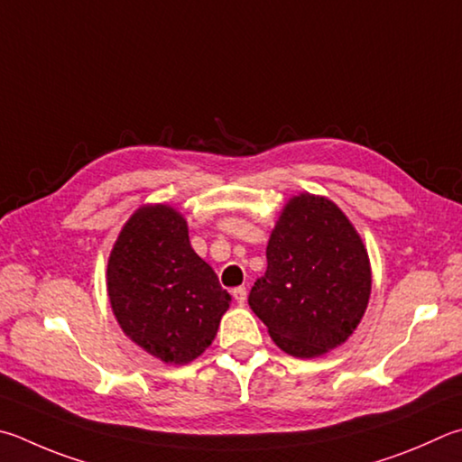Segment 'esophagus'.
<instances>
[{
  "label": "esophagus",
  "mask_w": 462,
  "mask_h": 462,
  "mask_svg": "<svg viewBox=\"0 0 462 462\" xmlns=\"http://www.w3.org/2000/svg\"><path fill=\"white\" fill-rule=\"evenodd\" d=\"M232 295H234V299L238 300L240 305H245V303H246V295H248V292H246V287H236V289L232 291Z\"/></svg>",
  "instance_id": "obj_1"
}]
</instances>
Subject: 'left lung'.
Wrapping results in <instances>:
<instances>
[{"instance_id": "1", "label": "left lung", "mask_w": 462, "mask_h": 462, "mask_svg": "<svg viewBox=\"0 0 462 462\" xmlns=\"http://www.w3.org/2000/svg\"><path fill=\"white\" fill-rule=\"evenodd\" d=\"M266 263L248 305L284 354L323 356L356 331L370 300V258L331 199L291 198L268 240Z\"/></svg>"}]
</instances>
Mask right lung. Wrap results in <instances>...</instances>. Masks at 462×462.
Here are the masks:
<instances>
[{"label":"right lung","mask_w":462,"mask_h":462,"mask_svg":"<svg viewBox=\"0 0 462 462\" xmlns=\"http://www.w3.org/2000/svg\"><path fill=\"white\" fill-rule=\"evenodd\" d=\"M106 291L121 329L147 354L183 365L214 341L232 297L189 245L171 206L133 214L108 256Z\"/></svg>","instance_id":"obj_1"}]
</instances>
